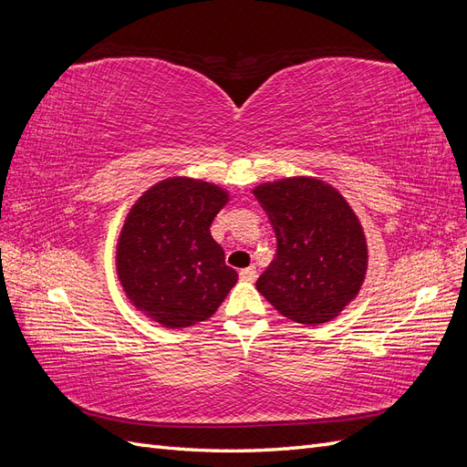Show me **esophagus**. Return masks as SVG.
<instances>
[{
    "mask_svg": "<svg viewBox=\"0 0 467 467\" xmlns=\"http://www.w3.org/2000/svg\"><path fill=\"white\" fill-rule=\"evenodd\" d=\"M255 276H257L255 266H247V268H242V271H239V278H242L244 282H253V280H255Z\"/></svg>",
    "mask_w": 467,
    "mask_h": 467,
    "instance_id": "1",
    "label": "esophagus"
}]
</instances>
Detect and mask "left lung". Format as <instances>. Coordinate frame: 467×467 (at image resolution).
<instances>
[{"label": "left lung", "mask_w": 467, "mask_h": 467, "mask_svg": "<svg viewBox=\"0 0 467 467\" xmlns=\"http://www.w3.org/2000/svg\"><path fill=\"white\" fill-rule=\"evenodd\" d=\"M253 194L276 234V257L257 290L296 323L331 321L357 298L368 268L357 214L341 192L314 177L263 182Z\"/></svg>", "instance_id": "obj_1"}]
</instances>
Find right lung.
I'll list each match as a JSON object with an SVG mask.
<instances>
[{
    "mask_svg": "<svg viewBox=\"0 0 467 467\" xmlns=\"http://www.w3.org/2000/svg\"><path fill=\"white\" fill-rule=\"evenodd\" d=\"M228 191L171 177L148 189L119 235L117 273L129 300L163 327L179 329L214 316L237 273L210 234Z\"/></svg>",
    "mask_w": 467,
    "mask_h": 467,
    "instance_id": "1",
    "label": "right lung"
}]
</instances>
